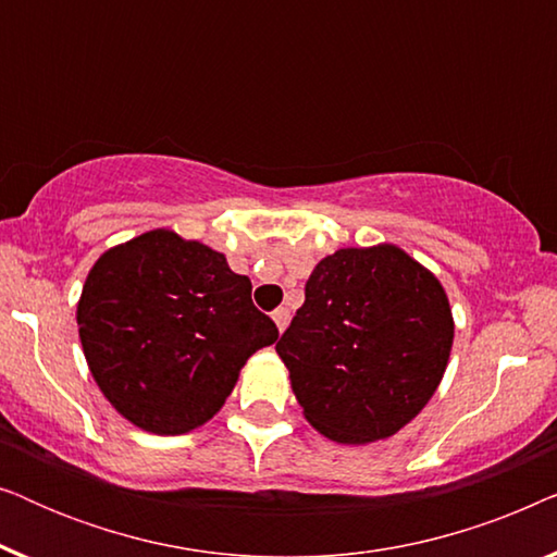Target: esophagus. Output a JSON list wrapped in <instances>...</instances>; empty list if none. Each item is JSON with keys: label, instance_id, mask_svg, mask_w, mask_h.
Here are the masks:
<instances>
[{"label": "esophagus", "instance_id": "34e87169", "mask_svg": "<svg viewBox=\"0 0 557 557\" xmlns=\"http://www.w3.org/2000/svg\"><path fill=\"white\" fill-rule=\"evenodd\" d=\"M288 319H292V311H288L286 307H278L276 311H273V322H276L278 332H284L288 326Z\"/></svg>", "mask_w": 557, "mask_h": 557}]
</instances>
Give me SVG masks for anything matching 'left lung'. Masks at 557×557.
<instances>
[{
  "label": "left lung",
  "mask_w": 557,
  "mask_h": 557,
  "mask_svg": "<svg viewBox=\"0 0 557 557\" xmlns=\"http://www.w3.org/2000/svg\"><path fill=\"white\" fill-rule=\"evenodd\" d=\"M304 296L276 352L307 421L339 444L398 433L436 393L451 355L441 281L380 243L322 258Z\"/></svg>",
  "instance_id": "8db88e82"
}]
</instances>
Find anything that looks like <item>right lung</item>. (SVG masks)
<instances>
[{"label":"right lung","instance_id":"right-lung-1","mask_svg":"<svg viewBox=\"0 0 557 557\" xmlns=\"http://www.w3.org/2000/svg\"><path fill=\"white\" fill-rule=\"evenodd\" d=\"M78 334L111 406L159 436L208 423L248 357L278 339L253 307L248 276L164 227L98 258L78 301Z\"/></svg>","mask_w":557,"mask_h":557}]
</instances>
